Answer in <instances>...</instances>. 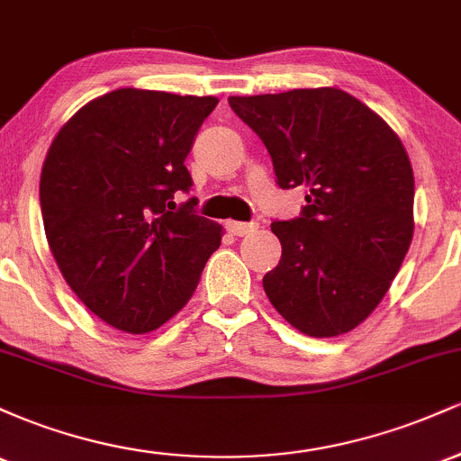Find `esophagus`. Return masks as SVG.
<instances>
[{"instance_id": "1", "label": "esophagus", "mask_w": 461, "mask_h": 461, "mask_svg": "<svg viewBox=\"0 0 461 461\" xmlns=\"http://www.w3.org/2000/svg\"><path fill=\"white\" fill-rule=\"evenodd\" d=\"M258 223H238V221H227V230L234 236H249L253 231H258Z\"/></svg>"}]
</instances>
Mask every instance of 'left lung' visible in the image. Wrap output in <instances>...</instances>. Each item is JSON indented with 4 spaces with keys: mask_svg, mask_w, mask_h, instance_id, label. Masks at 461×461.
<instances>
[{
    "mask_svg": "<svg viewBox=\"0 0 461 461\" xmlns=\"http://www.w3.org/2000/svg\"><path fill=\"white\" fill-rule=\"evenodd\" d=\"M260 136L282 188H305L293 221H275L282 260L264 275L294 330H356L388 293L414 236V173L394 130L340 88L230 97Z\"/></svg>",
    "mask_w": 461,
    "mask_h": 461,
    "instance_id": "8db88e82",
    "label": "left lung"
}]
</instances>
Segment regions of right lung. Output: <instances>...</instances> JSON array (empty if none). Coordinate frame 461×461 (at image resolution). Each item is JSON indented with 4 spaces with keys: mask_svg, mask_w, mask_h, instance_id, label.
I'll return each instance as SVG.
<instances>
[{
    "mask_svg": "<svg viewBox=\"0 0 461 461\" xmlns=\"http://www.w3.org/2000/svg\"><path fill=\"white\" fill-rule=\"evenodd\" d=\"M219 104L140 88L88 102L62 125L41 171L54 260L77 299L125 333L158 330L197 288L223 227L194 214L186 160Z\"/></svg>",
    "mask_w": 461,
    "mask_h": 461,
    "instance_id": "right-lung-1",
    "label": "right lung"
}]
</instances>
